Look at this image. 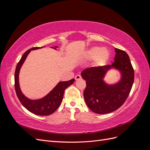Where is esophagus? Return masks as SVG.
I'll return each instance as SVG.
<instances>
[{
	"instance_id": "esophagus-1",
	"label": "esophagus",
	"mask_w": 150,
	"mask_h": 150,
	"mask_svg": "<svg viewBox=\"0 0 150 150\" xmlns=\"http://www.w3.org/2000/svg\"><path fill=\"white\" fill-rule=\"evenodd\" d=\"M81 79V76H80V75H76V76H75V79L76 80H79V79Z\"/></svg>"
}]
</instances>
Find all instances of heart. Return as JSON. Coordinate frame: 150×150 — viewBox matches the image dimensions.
Masks as SVG:
<instances>
[{
  "label": "heart",
  "instance_id": "heart-1",
  "mask_svg": "<svg viewBox=\"0 0 150 150\" xmlns=\"http://www.w3.org/2000/svg\"><path fill=\"white\" fill-rule=\"evenodd\" d=\"M110 57V52L106 47H93L88 49L83 53V57L86 60H93L94 66L99 67L104 65Z\"/></svg>",
  "mask_w": 150,
  "mask_h": 150
}]
</instances>
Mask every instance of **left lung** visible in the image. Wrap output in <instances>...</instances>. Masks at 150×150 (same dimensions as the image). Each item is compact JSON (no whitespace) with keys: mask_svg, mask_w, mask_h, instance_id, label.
<instances>
[{"mask_svg":"<svg viewBox=\"0 0 150 150\" xmlns=\"http://www.w3.org/2000/svg\"><path fill=\"white\" fill-rule=\"evenodd\" d=\"M115 50V61L111 65L89 67L81 72L82 78L86 81L84 91L86 103L97 114H107L120 108L128 97L134 82V69L128 54L119 49ZM111 68L120 71L122 79L117 83L109 85L103 78Z\"/></svg>","mask_w":150,"mask_h":150,"instance_id":"8db88e82","label":"left lung"}]
</instances>
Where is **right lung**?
<instances>
[{"label":"right lung","mask_w":150,"mask_h":150,"mask_svg":"<svg viewBox=\"0 0 150 150\" xmlns=\"http://www.w3.org/2000/svg\"><path fill=\"white\" fill-rule=\"evenodd\" d=\"M39 47H33L28 50L23 55H22L19 62L17 63L16 71H15V89L17 98L19 101L27 110L31 112L33 114L39 116H47L52 114L60 106L62 101L63 96L65 91V89L69 87V86L74 83L75 79H72L67 81H61L59 83L55 88H54L51 92H50L46 96L42 99H38V100H31L29 98H26L22 94L19 87V74L21 67L23 64L25 59L28 56L29 53L32 50H35L42 48ZM57 46L52 47L56 49Z\"/></svg>","instance_id":"1"}]
</instances>
